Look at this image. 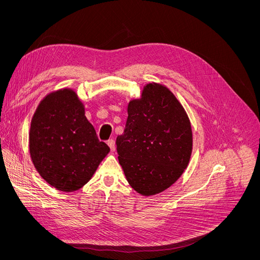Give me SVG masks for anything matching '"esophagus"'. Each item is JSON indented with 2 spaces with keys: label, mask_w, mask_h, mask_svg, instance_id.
Instances as JSON below:
<instances>
[{
  "label": "esophagus",
  "mask_w": 260,
  "mask_h": 260,
  "mask_svg": "<svg viewBox=\"0 0 260 260\" xmlns=\"http://www.w3.org/2000/svg\"><path fill=\"white\" fill-rule=\"evenodd\" d=\"M107 145L109 146V148H111V151H112V152H114V151H115L116 145H115V141H114L113 139H111V140H108V141H107Z\"/></svg>",
  "instance_id": "1"
}]
</instances>
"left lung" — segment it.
Here are the masks:
<instances>
[{"label": "left lung", "instance_id": "obj_1", "mask_svg": "<svg viewBox=\"0 0 260 260\" xmlns=\"http://www.w3.org/2000/svg\"><path fill=\"white\" fill-rule=\"evenodd\" d=\"M119 164L132 188L145 196L166 190L183 174L192 153V129L166 86L148 83L128 105L123 133L116 139Z\"/></svg>", "mask_w": 260, "mask_h": 260}]
</instances>
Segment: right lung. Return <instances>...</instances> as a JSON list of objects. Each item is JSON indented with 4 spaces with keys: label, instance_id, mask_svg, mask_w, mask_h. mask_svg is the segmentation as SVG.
Listing matches in <instances>:
<instances>
[{
    "label": "right lung",
    "instance_id": "right-lung-1",
    "mask_svg": "<svg viewBox=\"0 0 260 260\" xmlns=\"http://www.w3.org/2000/svg\"><path fill=\"white\" fill-rule=\"evenodd\" d=\"M29 149L40 176L64 192L82 187L109 152L69 89L53 92L39 104L31 120Z\"/></svg>",
    "mask_w": 260,
    "mask_h": 260
}]
</instances>
